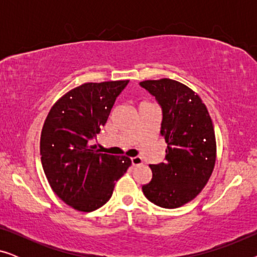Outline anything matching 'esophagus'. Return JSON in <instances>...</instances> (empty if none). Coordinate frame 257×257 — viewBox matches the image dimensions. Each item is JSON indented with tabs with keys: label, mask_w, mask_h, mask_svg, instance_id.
<instances>
[{
	"label": "esophagus",
	"mask_w": 257,
	"mask_h": 257,
	"mask_svg": "<svg viewBox=\"0 0 257 257\" xmlns=\"http://www.w3.org/2000/svg\"><path fill=\"white\" fill-rule=\"evenodd\" d=\"M131 163L133 166H138V165L143 164V159L140 157H133L131 158Z\"/></svg>",
	"instance_id": "esophagus-1"
}]
</instances>
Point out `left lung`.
Here are the masks:
<instances>
[{"instance_id":"left-lung-1","label":"left lung","mask_w":257,"mask_h":257,"mask_svg":"<svg viewBox=\"0 0 257 257\" xmlns=\"http://www.w3.org/2000/svg\"><path fill=\"white\" fill-rule=\"evenodd\" d=\"M163 108L165 163L150 165L152 179L143 192L154 205L178 208L196 198L213 173L216 140L212 118L199 94L170 78L140 82Z\"/></svg>"}]
</instances>
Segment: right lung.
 <instances>
[{
	"label": "right lung",
	"instance_id": "right-lung-1",
	"mask_svg": "<svg viewBox=\"0 0 257 257\" xmlns=\"http://www.w3.org/2000/svg\"><path fill=\"white\" fill-rule=\"evenodd\" d=\"M127 83L82 84L59 98L44 121L40 150L45 177L56 195L79 212L105 205L115 181L131 166L128 157L100 153L90 143Z\"/></svg>",
	"mask_w": 257,
	"mask_h": 257
}]
</instances>
